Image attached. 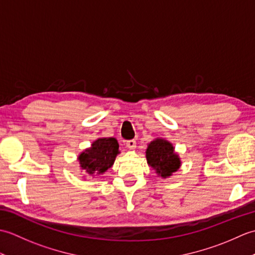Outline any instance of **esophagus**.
Wrapping results in <instances>:
<instances>
[{
  "label": "esophagus",
  "mask_w": 255,
  "mask_h": 255,
  "mask_svg": "<svg viewBox=\"0 0 255 255\" xmlns=\"http://www.w3.org/2000/svg\"><path fill=\"white\" fill-rule=\"evenodd\" d=\"M126 145H127V148H128V149L134 150V149H136V147H137V142H136V140H128V141L126 142Z\"/></svg>",
  "instance_id": "34e87169"
}]
</instances>
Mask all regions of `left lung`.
<instances>
[{
  "label": "left lung",
  "mask_w": 255,
  "mask_h": 255,
  "mask_svg": "<svg viewBox=\"0 0 255 255\" xmlns=\"http://www.w3.org/2000/svg\"><path fill=\"white\" fill-rule=\"evenodd\" d=\"M145 158L148 165L162 178L172 176L182 165L180 155L174 151L173 144L163 138H155L148 143Z\"/></svg>",
  "instance_id": "obj_1"
}]
</instances>
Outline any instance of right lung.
Returning <instances> with one entry per match:
<instances>
[{
    "instance_id": "obj_1",
    "label": "right lung",
    "mask_w": 255,
    "mask_h": 255,
    "mask_svg": "<svg viewBox=\"0 0 255 255\" xmlns=\"http://www.w3.org/2000/svg\"><path fill=\"white\" fill-rule=\"evenodd\" d=\"M119 153V144L115 138L96 139L90 148L83 150L78 155L80 169L85 173L83 176L95 177L104 174L113 166Z\"/></svg>"
}]
</instances>
